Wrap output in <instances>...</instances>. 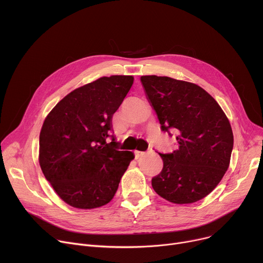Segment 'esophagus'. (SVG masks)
<instances>
[{
	"mask_svg": "<svg viewBox=\"0 0 263 263\" xmlns=\"http://www.w3.org/2000/svg\"><path fill=\"white\" fill-rule=\"evenodd\" d=\"M134 154H135V159H139L145 155V153H142V151H139V150H135Z\"/></svg>",
	"mask_w": 263,
	"mask_h": 263,
	"instance_id": "obj_1",
	"label": "esophagus"
}]
</instances>
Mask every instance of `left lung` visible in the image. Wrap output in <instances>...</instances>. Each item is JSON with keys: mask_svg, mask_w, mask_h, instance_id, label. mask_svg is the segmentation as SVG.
Instances as JSON below:
<instances>
[{"mask_svg": "<svg viewBox=\"0 0 263 263\" xmlns=\"http://www.w3.org/2000/svg\"><path fill=\"white\" fill-rule=\"evenodd\" d=\"M162 131L176 134L178 149L160 154L161 173L151 185L173 203L196 202L216 187L229 167L233 134L224 110L194 83L168 77H141Z\"/></svg>", "mask_w": 263, "mask_h": 263, "instance_id": "obj_1", "label": "left lung"}]
</instances>
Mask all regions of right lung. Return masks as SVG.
<instances>
[{"label":"right lung","mask_w":263,"mask_h":263,"mask_svg":"<svg viewBox=\"0 0 263 263\" xmlns=\"http://www.w3.org/2000/svg\"><path fill=\"white\" fill-rule=\"evenodd\" d=\"M132 76L102 77L83 85L55 105L39 135V165L62 200L77 209H93L113 199L134 159L119 151L112 117L129 92Z\"/></svg>","instance_id":"obj_1"}]
</instances>
